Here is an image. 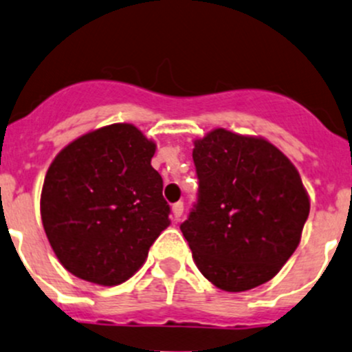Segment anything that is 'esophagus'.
I'll list each match as a JSON object with an SVG mask.
<instances>
[{"label": "esophagus", "mask_w": 352, "mask_h": 352, "mask_svg": "<svg viewBox=\"0 0 352 352\" xmlns=\"http://www.w3.org/2000/svg\"><path fill=\"white\" fill-rule=\"evenodd\" d=\"M172 214H173V219H175L177 223L182 219V216H184V204H182V202H177V204L172 206Z\"/></svg>", "instance_id": "1"}]
</instances>
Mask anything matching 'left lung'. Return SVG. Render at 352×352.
<instances>
[{"mask_svg": "<svg viewBox=\"0 0 352 352\" xmlns=\"http://www.w3.org/2000/svg\"><path fill=\"white\" fill-rule=\"evenodd\" d=\"M199 204L180 226L199 272L224 292L273 278L297 250L310 199L287 155L261 136L214 128L194 140Z\"/></svg>", "mask_w": 352, "mask_h": 352, "instance_id": "8db88e82", "label": "left lung"}]
</instances>
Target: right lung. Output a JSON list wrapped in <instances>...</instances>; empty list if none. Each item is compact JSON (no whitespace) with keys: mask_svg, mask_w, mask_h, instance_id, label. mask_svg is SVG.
Here are the masks:
<instances>
[{"mask_svg":"<svg viewBox=\"0 0 352 352\" xmlns=\"http://www.w3.org/2000/svg\"><path fill=\"white\" fill-rule=\"evenodd\" d=\"M155 150L135 124L114 123L84 133L52 160L40 216L74 276L101 287L126 282L170 226L164 180L151 166Z\"/></svg>","mask_w":352,"mask_h":352,"instance_id":"right-lung-1","label":"right lung"}]
</instances>
